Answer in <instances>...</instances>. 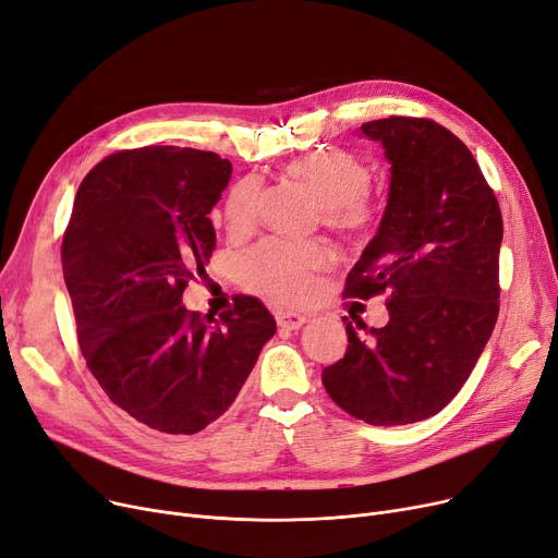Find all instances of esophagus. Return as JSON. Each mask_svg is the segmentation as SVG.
<instances>
[{
    "instance_id": "obj_1",
    "label": "esophagus",
    "mask_w": 558,
    "mask_h": 558,
    "mask_svg": "<svg viewBox=\"0 0 558 558\" xmlns=\"http://www.w3.org/2000/svg\"><path fill=\"white\" fill-rule=\"evenodd\" d=\"M276 322H278V326L280 328H287V330H299L305 322H307V317L305 314H296V312H284V310H280V312H276Z\"/></svg>"
}]
</instances>
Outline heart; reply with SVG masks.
Listing matches in <instances>:
<instances>
[{
	"instance_id": "b5f03b06",
	"label": "heart",
	"mask_w": 558,
	"mask_h": 558,
	"mask_svg": "<svg viewBox=\"0 0 558 558\" xmlns=\"http://www.w3.org/2000/svg\"><path fill=\"white\" fill-rule=\"evenodd\" d=\"M287 178L301 182L317 203L330 228L360 230L372 219L367 193L372 186L369 166L347 150H317L294 159L284 168ZM259 184L253 178L236 182L223 207L226 230L246 234L255 223ZM330 253L314 241L269 239L241 262V276L257 294L280 305H301L310 299L317 276L328 269Z\"/></svg>"
}]
</instances>
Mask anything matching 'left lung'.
Wrapping results in <instances>:
<instances>
[{"instance_id": "obj_1", "label": "left lung", "mask_w": 558, "mask_h": 558, "mask_svg": "<svg viewBox=\"0 0 558 558\" xmlns=\"http://www.w3.org/2000/svg\"><path fill=\"white\" fill-rule=\"evenodd\" d=\"M383 145L390 191L380 226L347 278V296L390 294V322L367 333L344 319L349 347L322 374L330 399L374 426L433 417L458 395L499 312L501 211L468 145L426 118L357 130Z\"/></svg>"}]
</instances>
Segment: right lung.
Returning a JSON list of instances; mask_svg holds the SVG:
<instances>
[{
    "label": "right lung",
    "instance_id": "right-lung-1",
    "mask_svg": "<svg viewBox=\"0 0 558 558\" xmlns=\"http://www.w3.org/2000/svg\"><path fill=\"white\" fill-rule=\"evenodd\" d=\"M230 178L232 163L216 153H116L84 178L63 236L86 365L118 408L161 433L219 420L276 332L253 296H236L219 319L182 305L216 246L209 211Z\"/></svg>",
    "mask_w": 558,
    "mask_h": 558
}]
</instances>
